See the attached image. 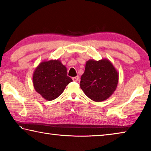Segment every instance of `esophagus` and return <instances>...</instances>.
Returning a JSON list of instances; mask_svg holds the SVG:
<instances>
[{
	"label": "esophagus",
	"mask_w": 151,
	"mask_h": 151,
	"mask_svg": "<svg viewBox=\"0 0 151 151\" xmlns=\"http://www.w3.org/2000/svg\"><path fill=\"white\" fill-rule=\"evenodd\" d=\"M72 78H73V81H75V82H77V81H78L79 77H78V76H75V77H73Z\"/></svg>",
	"instance_id": "1"
}]
</instances>
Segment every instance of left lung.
<instances>
[{"label": "left lung", "instance_id": "left-lung-1", "mask_svg": "<svg viewBox=\"0 0 151 151\" xmlns=\"http://www.w3.org/2000/svg\"><path fill=\"white\" fill-rule=\"evenodd\" d=\"M118 81V73L109 60H89L81 76L80 86L89 99L101 102L112 95Z\"/></svg>", "mask_w": 151, "mask_h": 151}]
</instances>
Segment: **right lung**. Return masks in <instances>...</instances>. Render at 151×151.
<instances>
[{
    "instance_id": "right-lung-1",
    "label": "right lung",
    "mask_w": 151,
    "mask_h": 151,
    "mask_svg": "<svg viewBox=\"0 0 151 151\" xmlns=\"http://www.w3.org/2000/svg\"><path fill=\"white\" fill-rule=\"evenodd\" d=\"M32 80L36 91L48 101L59 96L73 81L67 76L66 68L58 60L40 63L35 70Z\"/></svg>"
}]
</instances>
